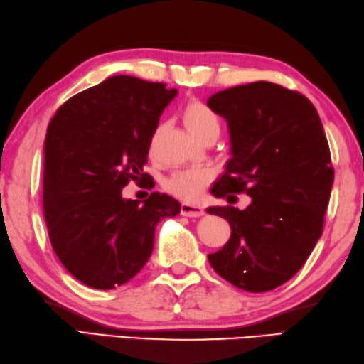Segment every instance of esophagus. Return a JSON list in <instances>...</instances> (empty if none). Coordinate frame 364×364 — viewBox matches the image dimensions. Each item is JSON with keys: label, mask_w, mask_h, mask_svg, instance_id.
<instances>
[{"label": "esophagus", "mask_w": 364, "mask_h": 364, "mask_svg": "<svg viewBox=\"0 0 364 364\" xmlns=\"http://www.w3.org/2000/svg\"><path fill=\"white\" fill-rule=\"evenodd\" d=\"M181 213L183 215V217H201V215H204V209H203L201 205L190 204V203H182Z\"/></svg>", "instance_id": "obj_1"}]
</instances>
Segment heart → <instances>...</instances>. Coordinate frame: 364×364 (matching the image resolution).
<instances>
[{"label": "heart", "instance_id": "b5f03b06", "mask_svg": "<svg viewBox=\"0 0 364 364\" xmlns=\"http://www.w3.org/2000/svg\"><path fill=\"white\" fill-rule=\"evenodd\" d=\"M183 124L193 136L201 141L209 133H220L217 114L199 100H191L183 109ZM213 173L207 168H185L173 173L165 182L166 190L187 201H195L203 188L212 181Z\"/></svg>", "mask_w": 364, "mask_h": 364}]
</instances>
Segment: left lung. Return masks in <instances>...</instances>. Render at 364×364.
<instances>
[{
	"instance_id": "8db88e82",
	"label": "left lung",
	"mask_w": 364,
	"mask_h": 364,
	"mask_svg": "<svg viewBox=\"0 0 364 364\" xmlns=\"http://www.w3.org/2000/svg\"><path fill=\"white\" fill-rule=\"evenodd\" d=\"M207 105L226 119L231 141L210 193L228 203L229 192L251 198L245 210L207 209L231 226L209 262L243 291H272L301 269L322 235L335 173L321 117L305 95L269 81L225 89Z\"/></svg>"
}]
</instances>
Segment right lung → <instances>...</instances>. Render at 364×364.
<instances>
[{
	"instance_id": "right-lung-1",
	"label": "right lung",
	"mask_w": 364,
	"mask_h": 364,
	"mask_svg": "<svg viewBox=\"0 0 364 364\" xmlns=\"http://www.w3.org/2000/svg\"><path fill=\"white\" fill-rule=\"evenodd\" d=\"M176 89L117 75L73 95L50 121L43 146V213L59 261L81 283L108 291L149 261L155 226L181 204L154 191L122 198L138 181Z\"/></svg>"
}]
</instances>
